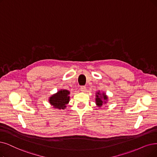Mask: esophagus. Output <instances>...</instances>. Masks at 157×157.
<instances>
[{"mask_svg": "<svg viewBox=\"0 0 157 157\" xmlns=\"http://www.w3.org/2000/svg\"><path fill=\"white\" fill-rule=\"evenodd\" d=\"M86 86H81V87H80V91H81L84 92V91H86Z\"/></svg>", "mask_w": 157, "mask_h": 157, "instance_id": "esophagus-1", "label": "esophagus"}]
</instances>
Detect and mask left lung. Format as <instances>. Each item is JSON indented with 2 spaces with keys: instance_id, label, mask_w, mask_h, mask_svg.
<instances>
[{
  "instance_id": "obj_1",
  "label": "left lung",
  "mask_w": 157,
  "mask_h": 157,
  "mask_svg": "<svg viewBox=\"0 0 157 157\" xmlns=\"http://www.w3.org/2000/svg\"><path fill=\"white\" fill-rule=\"evenodd\" d=\"M100 95H101V94L100 93V92L97 93V94H96V97H96L95 100H96V104L98 106V107H100V106L102 105V104H105L106 103V100H108L107 96H106L104 93L102 94V96H100ZM102 98L104 99V100H105V101H103H103L102 100Z\"/></svg>"
}]
</instances>
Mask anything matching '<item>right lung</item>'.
<instances>
[{"label": "right lung", "instance_id": "add662e5", "mask_svg": "<svg viewBox=\"0 0 157 157\" xmlns=\"http://www.w3.org/2000/svg\"><path fill=\"white\" fill-rule=\"evenodd\" d=\"M70 91L66 90H61L49 98V103L55 108L64 109L66 104L70 101Z\"/></svg>", "mask_w": 157, "mask_h": 157}]
</instances>
